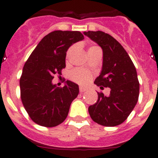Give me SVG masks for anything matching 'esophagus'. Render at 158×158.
Segmentation results:
<instances>
[{"label": "esophagus", "mask_w": 158, "mask_h": 158, "mask_svg": "<svg viewBox=\"0 0 158 158\" xmlns=\"http://www.w3.org/2000/svg\"><path fill=\"white\" fill-rule=\"evenodd\" d=\"M79 90H80L81 93H84V92H85L87 89H86L85 87H83V86H80V88H79Z\"/></svg>", "instance_id": "34e87169"}]
</instances>
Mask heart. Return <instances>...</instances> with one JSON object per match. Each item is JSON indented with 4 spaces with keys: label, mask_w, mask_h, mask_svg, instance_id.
Returning <instances> with one entry per match:
<instances>
[{
    "label": "heart",
    "mask_w": 158,
    "mask_h": 158,
    "mask_svg": "<svg viewBox=\"0 0 158 158\" xmlns=\"http://www.w3.org/2000/svg\"><path fill=\"white\" fill-rule=\"evenodd\" d=\"M94 47H92L89 49H93ZM72 51V48H70L67 53V54H69V53ZM70 77L73 81L77 82L78 84H81V85H85V84L88 83L91 78V73L87 70H85V69H75V70L72 71V73H70Z\"/></svg>",
    "instance_id": "1"
}]
</instances>
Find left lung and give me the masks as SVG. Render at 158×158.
<instances>
[{"instance_id": "left-lung-1", "label": "left lung", "mask_w": 158, "mask_h": 158, "mask_svg": "<svg viewBox=\"0 0 158 158\" xmlns=\"http://www.w3.org/2000/svg\"><path fill=\"white\" fill-rule=\"evenodd\" d=\"M84 35L97 43L103 51V65L94 84L110 88L109 96L98 93V100L89 107L94 122L104 127L119 125L129 116L139 96V82L135 65L123 46L101 31H85Z\"/></svg>"}]
</instances>
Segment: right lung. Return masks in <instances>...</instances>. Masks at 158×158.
<instances>
[{
    "label": "right lung",
    "instance_id": "add662e5",
    "mask_svg": "<svg viewBox=\"0 0 158 158\" xmlns=\"http://www.w3.org/2000/svg\"><path fill=\"white\" fill-rule=\"evenodd\" d=\"M84 40L80 31H54L43 37L23 68L19 80L25 110L35 123L53 127L66 118L72 101L79 93L78 85L66 81L63 88L52 83L65 67L68 49Z\"/></svg>",
    "mask_w": 158,
    "mask_h": 158
}]
</instances>
